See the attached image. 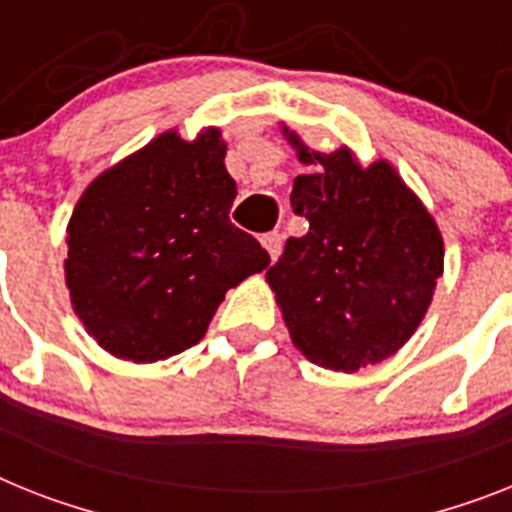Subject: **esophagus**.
<instances>
[{
  "mask_svg": "<svg viewBox=\"0 0 512 512\" xmlns=\"http://www.w3.org/2000/svg\"><path fill=\"white\" fill-rule=\"evenodd\" d=\"M281 239L283 236L278 234V231H268V234L260 236V244L265 247V252L270 255V260H276V257L281 255Z\"/></svg>",
  "mask_w": 512,
  "mask_h": 512,
  "instance_id": "1",
  "label": "esophagus"
}]
</instances>
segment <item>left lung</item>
I'll list each match as a JSON object with an SVG mask.
<instances>
[{
    "instance_id": "1",
    "label": "left lung",
    "mask_w": 512,
    "mask_h": 512,
    "mask_svg": "<svg viewBox=\"0 0 512 512\" xmlns=\"http://www.w3.org/2000/svg\"><path fill=\"white\" fill-rule=\"evenodd\" d=\"M281 130L309 166L291 190L309 231L291 236L265 281L296 349L317 367L356 372L422 325L445 265L442 234L390 161L362 166L346 145L320 153Z\"/></svg>"
}]
</instances>
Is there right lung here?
<instances>
[{
  "instance_id": "obj_1",
  "label": "right lung",
  "mask_w": 512,
  "mask_h": 512,
  "mask_svg": "<svg viewBox=\"0 0 512 512\" xmlns=\"http://www.w3.org/2000/svg\"><path fill=\"white\" fill-rule=\"evenodd\" d=\"M226 140L166 130L98 174L67 223L64 281L88 336L124 362L195 346L226 291L268 268L255 236L229 221L236 182Z\"/></svg>"
}]
</instances>
